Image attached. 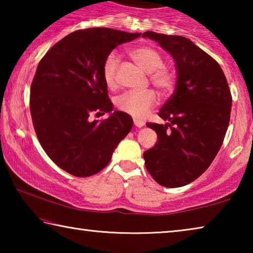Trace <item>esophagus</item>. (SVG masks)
Returning a JSON list of instances; mask_svg holds the SVG:
<instances>
[{"mask_svg":"<svg viewBox=\"0 0 253 253\" xmlns=\"http://www.w3.org/2000/svg\"><path fill=\"white\" fill-rule=\"evenodd\" d=\"M134 124L136 127H143L145 125V123L143 121H139V119H134Z\"/></svg>","mask_w":253,"mask_h":253,"instance_id":"34e87169","label":"esophagus"}]
</instances>
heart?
<instances>
[{"mask_svg": "<svg viewBox=\"0 0 253 253\" xmlns=\"http://www.w3.org/2000/svg\"><path fill=\"white\" fill-rule=\"evenodd\" d=\"M129 54L143 70L151 74L149 79L155 87L163 91H169L173 88L175 76L172 70L163 66L164 60L156 49L149 45L137 46L130 50ZM118 62L117 54L111 52L107 55L104 66H102V76H104L105 84L110 89H114L117 85ZM156 102L157 96L153 90L128 91L117 97L116 106L119 110L132 117L142 118Z\"/></svg>", "mask_w": 253, "mask_h": 253, "instance_id": "1", "label": "heart"}]
</instances>
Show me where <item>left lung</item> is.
Listing matches in <instances>:
<instances>
[{
  "instance_id": "left-lung-1",
  "label": "left lung",
  "mask_w": 253,
  "mask_h": 253,
  "mask_svg": "<svg viewBox=\"0 0 253 253\" xmlns=\"http://www.w3.org/2000/svg\"><path fill=\"white\" fill-rule=\"evenodd\" d=\"M172 55L176 85L158 116L165 125L147 123L157 134L144 152L145 166L162 186L195 181L211 165L228 129L232 97L221 67L187 38L152 31L143 34Z\"/></svg>"
}]
</instances>
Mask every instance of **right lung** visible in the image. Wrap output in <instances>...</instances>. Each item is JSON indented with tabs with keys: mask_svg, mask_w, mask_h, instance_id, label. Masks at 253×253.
I'll use <instances>...</instances> for the list:
<instances>
[{
	"mask_svg": "<svg viewBox=\"0 0 253 253\" xmlns=\"http://www.w3.org/2000/svg\"><path fill=\"white\" fill-rule=\"evenodd\" d=\"M140 34L78 30L55 43L38 66L30 95L34 129L46 155L69 174L87 177L100 172L131 130L129 115L113 113L102 66L117 45ZM106 112V121L91 119Z\"/></svg>",
	"mask_w": 253,
	"mask_h": 253,
	"instance_id": "right-lung-1",
	"label": "right lung"
}]
</instances>
